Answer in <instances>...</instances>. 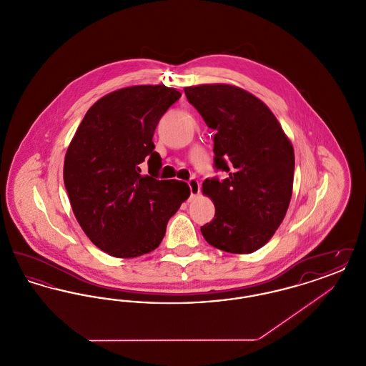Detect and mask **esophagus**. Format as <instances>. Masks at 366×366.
Listing matches in <instances>:
<instances>
[{
  "label": "esophagus",
  "mask_w": 366,
  "mask_h": 366,
  "mask_svg": "<svg viewBox=\"0 0 366 366\" xmlns=\"http://www.w3.org/2000/svg\"><path fill=\"white\" fill-rule=\"evenodd\" d=\"M188 185H189V189H191V197L193 199V197H196L200 193V184H199V181L196 178H191L188 181Z\"/></svg>",
  "instance_id": "1"
}]
</instances>
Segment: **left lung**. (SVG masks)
<instances>
[{
	"label": "left lung",
	"instance_id": "1",
	"mask_svg": "<svg viewBox=\"0 0 366 366\" xmlns=\"http://www.w3.org/2000/svg\"><path fill=\"white\" fill-rule=\"evenodd\" d=\"M185 96L214 136V167L225 172L203 182L215 215L200 227L207 243L251 254L282 222L292 196L295 154L273 112L243 89L224 84L185 87Z\"/></svg>",
	"mask_w": 366,
	"mask_h": 366
}]
</instances>
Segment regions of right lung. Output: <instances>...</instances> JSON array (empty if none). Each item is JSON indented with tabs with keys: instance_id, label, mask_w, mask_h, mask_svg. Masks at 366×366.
Masks as SVG:
<instances>
[{
	"instance_id": "obj_1",
	"label": "right lung",
	"mask_w": 366,
	"mask_h": 366,
	"mask_svg": "<svg viewBox=\"0 0 366 366\" xmlns=\"http://www.w3.org/2000/svg\"><path fill=\"white\" fill-rule=\"evenodd\" d=\"M181 97L174 87L115 90L89 108L64 159V185L90 242L115 258L159 247L169 219L189 197L184 181L157 179L162 159L152 141L164 112ZM149 159V175L139 164Z\"/></svg>"
}]
</instances>
